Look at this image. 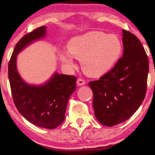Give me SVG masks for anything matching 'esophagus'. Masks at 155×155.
<instances>
[{"instance_id":"34e87169","label":"esophagus","mask_w":155,"mask_h":155,"mask_svg":"<svg viewBox=\"0 0 155 155\" xmlns=\"http://www.w3.org/2000/svg\"><path fill=\"white\" fill-rule=\"evenodd\" d=\"M76 83H77L78 86H82V85L85 84V81L82 79H78Z\"/></svg>"}]
</instances>
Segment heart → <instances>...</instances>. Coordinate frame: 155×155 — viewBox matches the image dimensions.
<instances>
[{
	"mask_svg": "<svg viewBox=\"0 0 155 155\" xmlns=\"http://www.w3.org/2000/svg\"><path fill=\"white\" fill-rule=\"evenodd\" d=\"M68 49L73 58L81 60L85 74L99 77L116 64L122 53V44L117 35L91 31L71 39ZM61 60L69 66H74L69 54H62Z\"/></svg>",
	"mask_w": 155,
	"mask_h": 155,
	"instance_id": "1",
	"label": "heart"
}]
</instances>
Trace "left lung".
<instances>
[{"label": "left lung", "mask_w": 155, "mask_h": 155, "mask_svg": "<svg viewBox=\"0 0 155 155\" xmlns=\"http://www.w3.org/2000/svg\"><path fill=\"white\" fill-rule=\"evenodd\" d=\"M124 50L114 67L89 83L93 92L95 116L105 126L123 122L140 107L146 95L149 60L140 40L122 30Z\"/></svg>", "instance_id": "1"}]
</instances>
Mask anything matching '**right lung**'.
<instances>
[{
  "label": "right lung",
  "instance_id": "1",
  "mask_svg": "<svg viewBox=\"0 0 155 155\" xmlns=\"http://www.w3.org/2000/svg\"><path fill=\"white\" fill-rule=\"evenodd\" d=\"M42 26L27 33L16 44L9 63L8 79L14 103L28 122L47 129L58 127L65 120L68 102L76 90V77L55 72L44 84H29L24 81L17 68V54L47 33Z\"/></svg>",
  "mask_w": 155,
  "mask_h": 155
}]
</instances>
